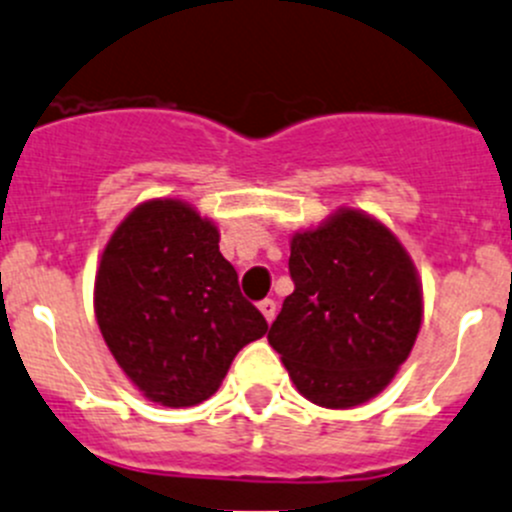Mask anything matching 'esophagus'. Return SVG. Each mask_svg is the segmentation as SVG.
Returning <instances> with one entry per match:
<instances>
[{
  "mask_svg": "<svg viewBox=\"0 0 512 512\" xmlns=\"http://www.w3.org/2000/svg\"><path fill=\"white\" fill-rule=\"evenodd\" d=\"M260 312H262V315H265L267 322L275 320V315H277L275 300H262V302H260Z\"/></svg>",
  "mask_w": 512,
  "mask_h": 512,
  "instance_id": "obj_1",
  "label": "esophagus"
}]
</instances>
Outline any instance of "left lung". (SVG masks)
<instances>
[{
  "label": "left lung",
  "mask_w": 512,
  "mask_h": 512,
  "mask_svg": "<svg viewBox=\"0 0 512 512\" xmlns=\"http://www.w3.org/2000/svg\"><path fill=\"white\" fill-rule=\"evenodd\" d=\"M285 297L267 340L297 393L350 410L388 388L423 325V282L393 230L355 207L292 232Z\"/></svg>",
  "instance_id": "obj_1"
}]
</instances>
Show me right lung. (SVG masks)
Segmentation results:
<instances>
[{
    "mask_svg": "<svg viewBox=\"0 0 512 512\" xmlns=\"http://www.w3.org/2000/svg\"><path fill=\"white\" fill-rule=\"evenodd\" d=\"M94 317L124 377L162 408L220 390L237 352L267 332L220 252V227L177 197L127 212L94 275Z\"/></svg>",
    "mask_w": 512,
    "mask_h": 512,
    "instance_id": "right-lung-1",
    "label": "right lung"
}]
</instances>
